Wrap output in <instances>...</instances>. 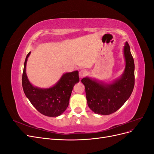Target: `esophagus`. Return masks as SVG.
<instances>
[{
    "instance_id": "obj_1",
    "label": "esophagus",
    "mask_w": 154,
    "mask_h": 154,
    "mask_svg": "<svg viewBox=\"0 0 154 154\" xmlns=\"http://www.w3.org/2000/svg\"><path fill=\"white\" fill-rule=\"evenodd\" d=\"M87 71H86V70H81V71H80V72H79V76H80V78H84L85 76H86L87 75Z\"/></svg>"
}]
</instances>
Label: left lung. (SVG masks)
Instances as JSON below:
<instances>
[{"label": "left lung", "mask_w": 154, "mask_h": 154, "mask_svg": "<svg viewBox=\"0 0 154 154\" xmlns=\"http://www.w3.org/2000/svg\"><path fill=\"white\" fill-rule=\"evenodd\" d=\"M126 62L125 72L112 84H103L89 78H83L86 98L89 108L94 112L109 115L117 111L131 95L135 83L134 62L128 42L124 47Z\"/></svg>", "instance_id": "1"}]
</instances>
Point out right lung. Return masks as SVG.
Instances as JSON below:
<instances>
[{"label": "right lung", "mask_w": 154, "mask_h": 154, "mask_svg": "<svg viewBox=\"0 0 154 154\" xmlns=\"http://www.w3.org/2000/svg\"><path fill=\"white\" fill-rule=\"evenodd\" d=\"M27 54L22 73L23 90L31 104L39 112L49 117H57L66 110L74 85L80 80L78 71L64 74L54 86L49 88H40L32 86L27 79L26 67Z\"/></svg>", "instance_id": "obj_1"}]
</instances>
